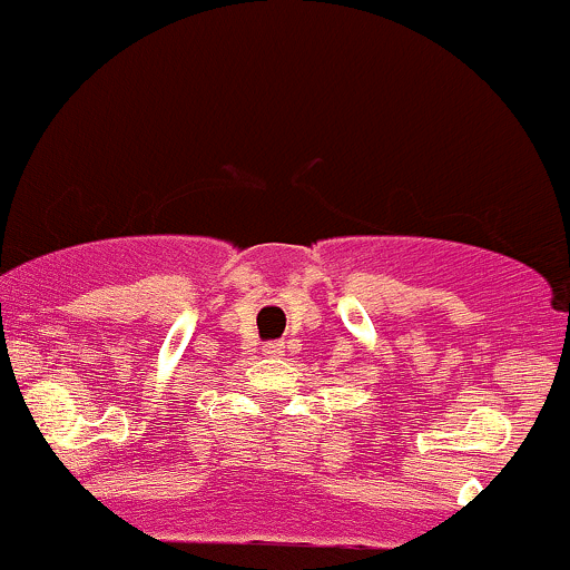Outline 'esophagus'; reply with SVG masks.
Returning <instances> with one entry per match:
<instances>
[{"label": "esophagus", "instance_id": "34e87169", "mask_svg": "<svg viewBox=\"0 0 570 570\" xmlns=\"http://www.w3.org/2000/svg\"><path fill=\"white\" fill-rule=\"evenodd\" d=\"M281 348H284V343H281V341H267L265 346H262V352H265L267 356H278Z\"/></svg>", "mask_w": 570, "mask_h": 570}]
</instances>
